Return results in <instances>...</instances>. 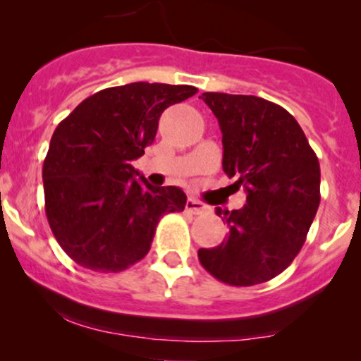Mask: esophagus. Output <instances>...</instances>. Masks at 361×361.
Instances as JSON below:
<instances>
[{
    "label": "esophagus",
    "instance_id": "obj_1",
    "mask_svg": "<svg viewBox=\"0 0 361 361\" xmlns=\"http://www.w3.org/2000/svg\"><path fill=\"white\" fill-rule=\"evenodd\" d=\"M186 210H188V212L195 214V215H198V214H204L205 212L207 205L202 204V202L197 200V198L190 197L188 200H186Z\"/></svg>",
    "mask_w": 361,
    "mask_h": 361
}]
</instances>
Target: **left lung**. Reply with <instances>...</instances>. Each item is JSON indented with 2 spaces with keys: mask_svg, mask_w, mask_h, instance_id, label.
Returning a JSON list of instances; mask_svg holds the SVG:
<instances>
[{
  "mask_svg": "<svg viewBox=\"0 0 361 361\" xmlns=\"http://www.w3.org/2000/svg\"><path fill=\"white\" fill-rule=\"evenodd\" d=\"M222 132V169L246 192L239 210L215 209L229 234L198 250L219 281L251 287L275 279L304 246L321 202V169L297 120L252 94L204 93Z\"/></svg>",
  "mask_w": 361,
  "mask_h": 361,
  "instance_id": "obj_1",
  "label": "left lung"
}]
</instances>
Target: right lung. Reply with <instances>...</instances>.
<instances>
[{
    "label": "right lung",
    "mask_w": 361,
    "mask_h": 361,
    "mask_svg": "<svg viewBox=\"0 0 361 361\" xmlns=\"http://www.w3.org/2000/svg\"><path fill=\"white\" fill-rule=\"evenodd\" d=\"M197 91L164 82L114 86L81 102L54 130L42 168L45 215L82 268L126 270L151 250L159 219L185 209L183 190L137 180L130 163L154 142L161 114Z\"/></svg>",
    "instance_id": "obj_1"
}]
</instances>
